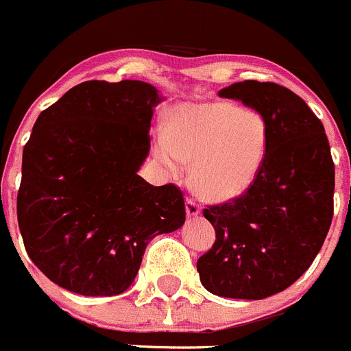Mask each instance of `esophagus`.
Returning <instances> with one entry per match:
<instances>
[{"label":"esophagus","instance_id":"1","mask_svg":"<svg viewBox=\"0 0 351 351\" xmlns=\"http://www.w3.org/2000/svg\"><path fill=\"white\" fill-rule=\"evenodd\" d=\"M199 211H201V204L197 203L196 199H193V197H187L186 199L187 217H196V215H199Z\"/></svg>","mask_w":351,"mask_h":351}]
</instances>
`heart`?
<instances>
[{
  "label": "heart",
  "instance_id": "1",
  "mask_svg": "<svg viewBox=\"0 0 351 351\" xmlns=\"http://www.w3.org/2000/svg\"><path fill=\"white\" fill-rule=\"evenodd\" d=\"M269 145L268 121L259 110L223 100L184 104L167 117L155 154L169 167L191 164V184L204 197L223 201L258 179Z\"/></svg>",
  "mask_w": 351,
  "mask_h": 351
}]
</instances>
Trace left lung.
Here are the masks:
<instances>
[{
	"mask_svg": "<svg viewBox=\"0 0 351 351\" xmlns=\"http://www.w3.org/2000/svg\"><path fill=\"white\" fill-rule=\"evenodd\" d=\"M218 95L259 110L269 145L247 191L203 210L217 239L196 268L208 292L261 300L289 289L321 251L335 210V164L321 119L292 90L245 80Z\"/></svg>",
	"mask_w": 351,
	"mask_h": 351,
	"instance_id": "1",
	"label": "left lung"
}]
</instances>
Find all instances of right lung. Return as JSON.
Returning a JSON list of instances; mask_svg holds the SVG:
<instances>
[{"label":"right lung","instance_id":"add662e5","mask_svg":"<svg viewBox=\"0 0 351 351\" xmlns=\"http://www.w3.org/2000/svg\"><path fill=\"white\" fill-rule=\"evenodd\" d=\"M157 88L90 80L39 114L23 147L16 217L34 265L85 297L123 293L148 242L186 220L176 184L138 176Z\"/></svg>","mask_w":351,"mask_h":351}]
</instances>
